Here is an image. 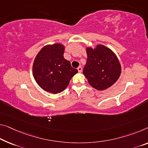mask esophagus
<instances>
[{"instance_id": "34e87169", "label": "esophagus", "mask_w": 148, "mask_h": 148, "mask_svg": "<svg viewBox=\"0 0 148 148\" xmlns=\"http://www.w3.org/2000/svg\"><path fill=\"white\" fill-rule=\"evenodd\" d=\"M82 67H81V66H79L78 68H77V70H78V71L79 72V73H81L82 72Z\"/></svg>"}]
</instances>
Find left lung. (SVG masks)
<instances>
[{"instance_id": "1", "label": "left lung", "mask_w": 148, "mask_h": 148, "mask_svg": "<svg viewBox=\"0 0 148 148\" xmlns=\"http://www.w3.org/2000/svg\"><path fill=\"white\" fill-rule=\"evenodd\" d=\"M87 60L83 74L88 83L95 89L103 90L113 85L121 74L119 58L112 49L102 44L95 48L86 47Z\"/></svg>"}]
</instances>
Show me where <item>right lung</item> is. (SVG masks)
I'll return each instance as SVG.
<instances>
[{
    "label": "right lung",
    "instance_id": "right-lung-1",
    "mask_svg": "<svg viewBox=\"0 0 148 148\" xmlns=\"http://www.w3.org/2000/svg\"><path fill=\"white\" fill-rule=\"evenodd\" d=\"M62 44H49L43 47L34 61L32 73L36 83L45 91L58 94L64 90L78 70L71 66L63 57Z\"/></svg>",
    "mask_w": 148,
    "mask_h": 148
}]
</instances>
